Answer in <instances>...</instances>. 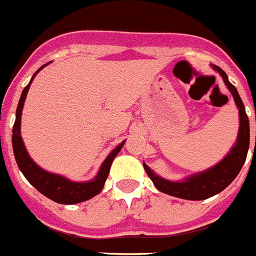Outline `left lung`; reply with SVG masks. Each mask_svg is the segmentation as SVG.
I'll return each mask as SVG.
<instances>
[{
    "mask_svg": "<svg viewBox=\"0 0 256 256\" xmlns=\"http://www.w3.org/2000/svg\"><path fill=\"white\" fill-rule=\"evenodd\" d=\"M212 68L221 74L224 85L232 94V98L235 100V104L238 109L240 126H238V138L228 154L218 164H216L214 166L207 168V170L200 171L198 174L189 175L180 182H171V180L158 176L144 162V171L152 180L154 186L157 188V190L168 194V196H176V198L188 199V200H203V199L210 198L216 194L221 193L238 176L241 168L245 164L248 151H249V118L246 116L242 100H241L235 86L228 81V77L224 74V70L216 64H212Z\"/></svg>",
    "mask_w": 256,
    "mask_h": 256,
    "instance_id": "8db88e82",
    "label": "left lung"
}]
</instances>
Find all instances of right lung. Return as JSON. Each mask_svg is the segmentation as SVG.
Listing matches in <instances>:
<instances>
[{
    "instance_id": "right-lung-1",
    "label": "right lung",
    "mask_w": 256,
    "mask_h": 256,
    "mask_svg": "<svg viewBox=\"0 0 256 256\" xmlns=\"http://www.w3.org/2000/svg\"><path fill=\"white\" fill-rule=\"evenodd\" d=\"M48 64L49 62L46 64L42 66L40 68L32 74L30 82L25 86V88L21 92L20 102H18V109H16L15 124H14L12 128L14 154H15V160L18 162L20 171L36 190H39L46 198L52 199V200H54L56 203H60V204H76V203L88 200V199L98 196L102 190L105 180L109 175L112 160L119 154L126 140H123L120 144H118L108 154L104 162L100 166L96 176L92 180H88V182H72V180L62 176V175L53 174V172L44 170L35 161H32V158L28 154L26 148H25L24 140L21 138V114H22V108H24L25 99H26L28 91H29L32 80L36 76L38 72Z\"/></svg>"
}]
</instances>
